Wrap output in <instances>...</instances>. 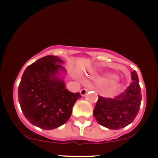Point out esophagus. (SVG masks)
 <instances>
[{"label": "esophagus", "instance_id": "esophagus-1", "mask_svg": "<svg viewBox=\"0 0 158 158\" xmlns=\"http://www.w3.org/2000/svg\"><path fill=\"white\" fill-rule=\"evenodd\" d=\"M88 89H87V88H82V89L80 90L81 95V96H85V94H87V92H88Z\"/></svg>", "mask_w": 158, "mask_h": 158}]
</instances>
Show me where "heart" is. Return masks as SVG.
<instances>
[{"mask_svg": "<svg viewBox=\"0 0 158 158\" xmlns=\"http://www.w3.org/2000/svg\"><path fill=\"white\" fill-rule=\"evenodd\" d=\"M110 77H111V76H110Z\"/></svg>", "mask_w": 158, "mask_h": 158, "instance_id": "b5f03b06", "label": "heart"}]
</instances>
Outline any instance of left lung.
<instances>
[{
  "mask_svg": "<svg viewBox=\"0 0 158 158\" xmlns=\"http://www.w3.org/2000/svg\"><path fill=\"white\" fill-rule=\"evenodd\" d=\"M131 84L118 96L114 98L98 97L94 116L99 125L117 130L135 120L142 99L138 76L135 70L131 71Z\"/></svg>",
  "mask_w": 158,
  "mask_h": 158,
  "instance_id": "8db88e82",
  "label": "left lung"
}]
</instances>
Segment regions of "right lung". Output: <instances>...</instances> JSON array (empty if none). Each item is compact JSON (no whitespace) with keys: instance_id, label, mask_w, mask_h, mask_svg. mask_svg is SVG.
<instances>
[{"instance_id":"obj_1","label":"right lung","mask_w":158,"mask_h":158,"mask_svg":"<svg viewBox=\"0 0 158 158\" xmlns=\"http://www.w3.org/2000/svg\"><path fill=\"white\" fill-rule=\"evenodd\" d=\"M63 61L46 56L29 65L23 72L18 96L21 110L34 126L51 130L62 126L70 118L74 103L81 98L79 92L65 88L62 79L56 77Z\"/></svg>"}]
</instances>
